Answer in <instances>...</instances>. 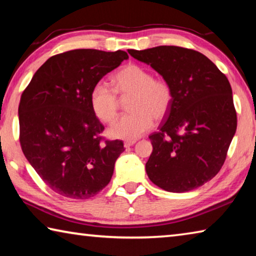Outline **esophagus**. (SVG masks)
Returning a JSON list of instances; mask_svg holds the SVG:
<instances>
[{
	"mask_svg": "<svg viewBox=\"0 0 256 256\" xmlns=\"http://www.w3.org/2000/svg\"><path fill=\"white\" fill-rule=\"evenodd\" d=\"M136 140H132V141H125L124 142V146L125 148H130V146H132L133 144H136Z\"/></svg>",
	"mask_w": 256,
	"mask_h": 256,
	"instance_id": "1",
	"label": "esophagus"
}]
</instances>
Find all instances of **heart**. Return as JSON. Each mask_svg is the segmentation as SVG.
Segmentation results:
<instances>
[{
  "label": "heart",
  "instance_id": "heart-1",
  "mask_svg": "<svg viewBox=\"0 0 256 256\" xmlns=\"http://www.w3.org/2000/svg\"><path fill=\"white\" fill-rule=\"evenodd\" d=\"M112 86L120 96H131L130 114L123 115L108 128V136L120 140H136L154 126V118L166 116L172 102V86L164 80L154 79L146 68L128 64L112 79ZM114 90L104 84L94 86L90 92V105L94 115L104 123L115 120L118 99Z\"/></svg>",
  "mask_w": 256,
  "mask_h": 256
}]
</instances>
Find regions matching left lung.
Instances as JSON below:
<instances>
[{
	"label": "left lung",
	"instance_id": "left-lung-1",
	"mask_svg": "<svg viewBox=\"0 0 256 256\" xmlns=\"http://www.w3.org/2000/svg\"><path fill=\"white\" fill-rule=\"evenodd\" d=\"M172 86V102L159 132L149 136L146 172L167 192L184 193L214 178L222 167L237 128L226 76L196 50L178 46L128 50Z\"/></svg>",
	"mask_w": 256,
	"mask_h": 256
}]
</instances>
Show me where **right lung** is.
I'll list each match as a JSON object with an SVG mask.
<instances>
[{"instance_id": "add662e5", "label": "right lung", "mask_w": 256, "mask_h": 256, "mask_svg": "<svg viewBox=\"0 0 256 256\" xmlns=\"http://www.w3.org/2000/svg\"><path fill=\"white\" fill-rule=\"evenodd\" d=\"M124 50H73L52 56L34 73L19 104L24 157L54 192L89 198L110 183L120 140L102 142L104 125L90 105L94 86L120 66Z\"/></svg>"}]
</instances>
